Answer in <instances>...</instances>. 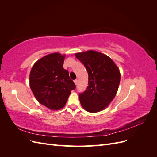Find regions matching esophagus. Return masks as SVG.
<instances>
[{"instance_id": "obj_1", "label": "esophagus", "mask_w": 157, "mask_h": 157, "mask_svg": "<svg viewBox=\"0 0 157 157\" xmlns=\"http://www.w3.org/2000/svg\"><path fill=\"white\" fill-rule=\"evenodd\" d=\"M74 82H75V84L77 85V83H78V80L77 79H75V80H74Z\"/></svg>"}]
</instances>
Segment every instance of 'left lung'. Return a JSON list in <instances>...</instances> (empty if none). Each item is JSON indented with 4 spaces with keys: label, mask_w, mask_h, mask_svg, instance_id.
Returning <instances> with one entry per match:
<instances>
[{
    "label": "left lung",
    "mask_w": 157,
    "mask_h": 157,
    "mask_svg": "<svg viewBox=\"0 0 157 157\" xmlns=\"http://www.w3.org/2000/svg\"><path fill=\"white\" fill-rule=\"evenodd\" d=\"M75 56L88 74V86L79 94L80 103L90 113L103 110L117 94L121 80L119 70L110 58L96 51L90 50Z\"/></svg>",
    "instance_id": "obj_1"
}]
</instances>
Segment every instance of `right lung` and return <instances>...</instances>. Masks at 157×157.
I'll return each mask as SVG.
<instances>
[{
    "mask_svg": "<svg viewBox=\"0 0 157 157\" xmlns=\"http://www.w3.org/2000/svg\"><path fill=\"white\" fill-rule=\"evenodd\" d=\"M65 56L47 55L33 65L29 76L30 87L40 103L50 109H60L65 105L71 91L76 88L63 65Z\"/></svg>",
    "mask_w": 157,
    "mask_h": 157,
    "instance_id": "obj_1",
    "label": "right lung"
}]
</instances>
